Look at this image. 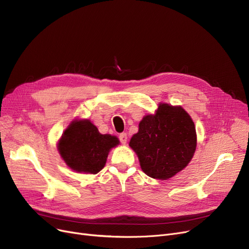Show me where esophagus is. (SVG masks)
<instances>
[{
	"instance_id": "1",
	"label": "esophagus",
	"mask_w": 249,
	"mask_h": 249,
	"mask_svg": "<svg viewBox=\"0 0 249 249\" xmlns=\"http://www.w3.org/2000/svg\"><path fill=\"white\" fill-rule=\"evenodd\" d=\"M119 139H120V141H121L122 144H126V143H127V140H128V138H127V134H126V133H121V134L119 135Z\"/></svg>"
}]
</instances>
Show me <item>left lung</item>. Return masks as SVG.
<instances>
[{"label":"left lung","instance_id":"1","mask_svg":"<svg viewBox=\"0 0 249 249\" xmlns=\"http://www.w3.org/2000/svg\"><path fill=\"white\" fill-rule=\"evenodd\" d=\"M138 127L129 146L138 156L145 175L165 180L190 163L197 147V133L182 107L160 103L154 114L143 117Z\"/></svg>","mask_w":249,"mask_h":249}]
</instances>
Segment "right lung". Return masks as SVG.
Wrapping results in <instances>:
<instances>
[{"label":"right lung","instance_id":"1","mask_svg":"<svg viewBox=\"0 0 249 249\" xmlns=\"http://www.w3.org/2000/svg\"><path fill=\"white\" fill-rule=\"evenodd\" d=\"M115 135L101 134L88 119H74L57 142L63 161L76 173L96 175L105 166L110 150L119 145Z\"/></svg>","mask_w":249,"mask_h":249}]
</instances>
